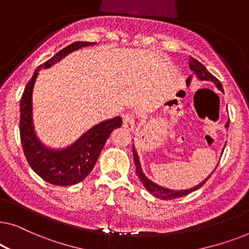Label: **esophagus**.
<instances>
[{"instance_id": "esophagus-1", "label": "esophagus", "mask_w": 249, "mask_h": 249, "mask_svg": "<svg viewBox=\"0 0 249 249\" xmlns=\"http://www.w3.org/2000/svg\"><path fill=\"white\" fill-rule=\"evenodd\" d=\"M124 127L129 131L134 130L135 127V115L132 112H129L124 117Z\"/></svg>"}]
</instances>
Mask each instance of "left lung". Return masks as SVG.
<instances>
[{"mask_svg":"<svg viewBox=\"0 0 249 249\" xmlns=\"http://www.w3.org/2000/svg\"><path fill=\"white\" fill-rule=\"evenodd\" d=\"M189 68L190 70H192V72L197 76L199 80H210L212 81L216 85V87L219 88L221 91H223V87L222 85H221L220 80L216 79L215 77L213 76L212 73L209 72L207 69L205 67H204V64H202L199 62V61H197L196 59H194V57L189 56ZM229 122L228 121L226 124V128L229 127ZM132 155H134V160H135V165H136V175L138 176L139 180H141L142 185L146 189L148 190L149 193L152 194V195H154L155 197H158V198H161V199H175V198H179V197H182V196H186L188 195V194L195 192L198 188H200L204 183H205L207 180L210 179L211 175L207 177L205 180H203L202 182L199 183V185H197L194 187V188H190V189H186V190H172V189H168V188H163V187L156 185L153 181H151L147 177L144 175V172H142V166H141V162H139V158H138V154L137 152H136L135 149V146L132 147ZM214 172V171H213Z\"/></svg>","mask_w":249,"mask_h":249,"instance_id":"obj_1","label":"left lung"}]
</instances>
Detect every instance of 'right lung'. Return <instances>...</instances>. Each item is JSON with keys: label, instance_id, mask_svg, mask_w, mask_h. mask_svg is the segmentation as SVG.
Instances as JSON below:
<instances>
[{"label": "right lung", "instance_id": "obj_1", "mask_svg": "<svg viewBox=\"0 0 249 249\" xmlns=\"http://www.w3.org/2000/svg\"><path fill=\"white\" fill-rule=\"evenodd\" d=\"M89 42H74L57 52L46 62L37 67L32 79L25 87L20 100V139L30 168L45 181L56 186H72L83 181L91 172L102 149L114 129L120 128L122 119L115 117L94 125L63 149L47 148L39 142L33 124L32 95L39 70L52 67L73 51L93 45Z\"/></svg>", "mask_w": 249, "mask_h": 249}]
</instances>
